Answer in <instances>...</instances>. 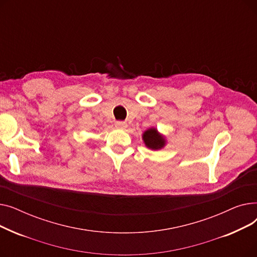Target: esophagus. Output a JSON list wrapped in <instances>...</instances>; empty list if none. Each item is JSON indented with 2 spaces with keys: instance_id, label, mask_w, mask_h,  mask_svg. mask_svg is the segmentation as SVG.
<instances>
[{
  "instance_id": "34e87169",
  "label": "esophagus",
  "mask_w": 257,
  "mask_h": 257,
  "mask_svg": "<svg viewBox=\"0 0 257 257\" xmlns=\"http://www.w3.org/2000/svg\"><path fill=\"white\" fill-rule=\"evenodd\" d=\"M115 127L118 128V129H123V128H126L127 127V124L125 123V121H115Z\"/></svg>"
}]
</instances>
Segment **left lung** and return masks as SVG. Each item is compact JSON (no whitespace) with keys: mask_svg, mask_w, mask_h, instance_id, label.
Here are the masks:
<instances>
[{"mask_svg":"<svg viewBox=\"0 0 257 257\" xmlns=\"http://www.w3.org/2000/svg\"><path fill=\"white\" fill-rule=\"evenodd\" d=\"M143 142L147 148L151 150H161L167 145V138L160 133L157 128L150 127L143 132Z\"/></svg>","mask_w":257,"mask_h":257,"instance_id":"obj_1","label":"left lung"}]
</instances>
